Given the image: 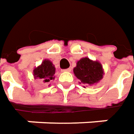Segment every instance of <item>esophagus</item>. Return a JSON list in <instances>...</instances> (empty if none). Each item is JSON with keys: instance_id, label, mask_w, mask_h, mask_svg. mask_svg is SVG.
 Here are the masks:
<instances>
[{"instance_id": "1", "label": "esophagus", "mask_w": 134, "mask_h": 134, "mask_svg": "<svg viewBox=\"0 0 134 134\" xmlns=\"http://www.w3.org/2000/svg\"><path fill=\"white\" fill-rule=\"evenodd\" d=\"M62 72H71V69L69 68V69H63Z\"/></svg>"}]
</instances>
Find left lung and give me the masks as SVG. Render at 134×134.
<instances>
[{"label":"left lung","instance_id":"left-lung-1","mask_svg":"<svg viewBox=\"0 0 134 134\" xmlns=\"http://www.w3.org/2000/svg\"><path fill=\"white\" fill-rule=\"evenodd\" d=\"M73 72L77 79H79L82 83L86 85V86L97 83L103 79L104 74L100 62L92 61L87 57L82 58L77 62Z\"/></svg>","mask_w":134,"mask_h":134}]
</instances>
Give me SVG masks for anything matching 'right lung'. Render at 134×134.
Masks as SVG:
<instances>
[{
  "label": "right lung",
  "instance_id": "1",
  "mask_svg": "<svg viewBox=\"0 0 134 134\" xmlns=\"http://www.w3.org/2000/svg\"><path fill=\"white\" fill-rule=\"evenodd\" d=\"M55 68L50 60L44 59L42 63L33 71L34 77L40 79L44 83L51 82L55 79Z\"/></svg>",
  "mask_w": 134,
  "mask_h": 134
}]
</instances>
